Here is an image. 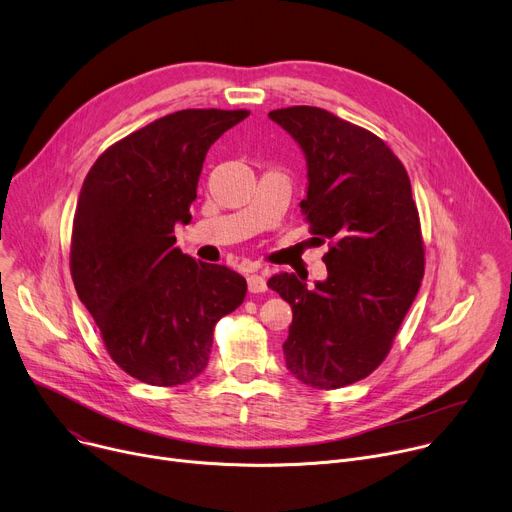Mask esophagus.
I'll use <instances>...</instances> for the list:
<instances>
[{
	"label": "esophagus",
	"instance_id": "esophagus-1",
	"mask_svg": "<svg viewBox=\"0 0 512 512\" xmlns=\"http://www.w3.org/2000/svg\"><path fill=\"white\" fill-rule=\"evenodd\" d=\"M247 282H249V292H253V294L267 290L263 274H257V271H251V274L247 276Z\"/></svg>",
	"mask_w": 512,
	"mask_h": 512
}]
</instances>
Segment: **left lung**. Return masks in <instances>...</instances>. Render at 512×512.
I'll use <instances>...</instances> for the list:
<instances>
[{"mask_svg":"<svg viewBox=\"0 0 512 512\" xmlns=\"http://www.w3.org/2000/svg\"><path fill=\"white\" fill-rule=\"evenodd\" d=\"M306 160L300 212L321 243L327 278L280 271L267 286L292 306L286 368L313 389L352 385L377 368L424 276L412 185L377 135L317 107L271 111Z\"/></svg>","mask_w":512,"mask_h":512,"instance_id":"obj_1","label":"left lung"}]
</instances>
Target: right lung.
Wrapping results in <instances>:
<instances>
[{
  "mask_svg": "<svg viewBox=\"0 0 512 512\" xmlns=\"http://www.w3.org/2000/svg\"><path fill=\"white\" fill-rule=\"evenodd\" d=\"M249 111L185 109L133 131L84 179L72 234V278L111 358L158 387L208 366L216 323L243 304L247 280L195 261L175 243L208 150Z\"/></svg>",
  "mask_w": 512,
  "mask_h": 512,
  "instance_id": "obj_1",
  "label": "right lung"
}]
</instances>
